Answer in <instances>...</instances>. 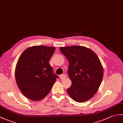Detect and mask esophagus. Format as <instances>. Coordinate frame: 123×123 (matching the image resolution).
Masks as SVG:
<instances>
[{
    "label": "esophagus",
    "mask_w": 123,
    "mask_h": 123,
    "mask_svg": "<svg viewBox=\"0 0 123 123\" xmlns=\"http://www.w3.org/2000/svg\"><path fill=\"white\" fill-rule=\"evenodd\" d=\"M65 78H66V75L64 74H61L60 75V79L61 80H63Z\"/></svg>",
    "instance_id": "esophagus-1"
}]
</instances>
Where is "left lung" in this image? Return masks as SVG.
<instances>
[{"instance_id": "1", "label": "left lung", "mask_w": 123, "mask_h": 123, "mask_svg": "<svg viewBox=\"0 0 123 123\" xmlns=\"http://www.w3.org/2000/svg\"><path fill=\"white\" fill-rule=\"evenodd\" d=\"M60 50L69 62L68 73L72 81L67 90L74 101L82 103L89 100L100 86L103 68L98 57L85 47H60Z\"/></svg>"}]
</instances>
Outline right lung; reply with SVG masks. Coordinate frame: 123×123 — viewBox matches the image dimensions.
I'll return each instance as SVG.
<instances>
[{"label": "right lung", "instance_id": "obj_1", "mask_svg": "<svg viewBox=\"0 0 123 123\" xmlns=\"http://www.w3.org/2000/svg\"><path fill=\"white\" fill-rule=\"evenodd\" d=\"M55 47L36 45L28 48L20 56L15 68V79L22 93L30 100L44 98L58 76L49 63Z\"/></svg>", "mask_w": 123, "mask_h": 123}]
</instances>
